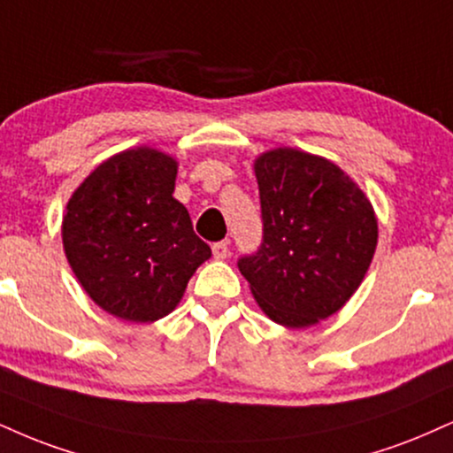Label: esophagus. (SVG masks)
I'll list each match as a JSON object with an SVG mask.
<instances>
[{"label": "esophagus", "mask_w": 453, "mask_h": 453, "mask_svg": "<svg viewBox=\"0 0 453 453\" xmlns=\"http://www.w3.org/2000/svg\"><path fill=\"white\" fill-rule=\"evenodd\" d=\"M227 255H230V244H227L226 241L212 244V257H215V259H226Z\"/></svg>", "instance_id": "obj_1"}]
</instances>
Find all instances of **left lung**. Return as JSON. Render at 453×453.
Instances as JSON below:
<instances>
[{
  "mask_svg": "<svg viewBox=\"0 0 453 453\" xmlns=\"http://www.w3.org/2000/svg\"><path fill=\"white\" fill-rule=\"evenodd\" d=\"M264 238L238 259L274 323L316 325L361 285L378 244L373 206L325 157L279 147L255 160Z\"/></svg>",
  "mask_w": 453,
  "mask_h": 453,
  "instance_id": "obj_1",
  "label": "left lung"
}]
</instances>
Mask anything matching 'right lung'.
I'll list each match as a JSON object with an SVG mask.
<instances>
[{"label":"right lung","mask_w":453,"mask_h":453,"mask_svg":"<svg viewBox=\"0 0 453 453\" xmlns=\"http://www.w3.org/2000/svg\"><path fill=\"white\" fill-rule=\"evenodd\" d=\"M177 162L150 147L122 151L75 189L63 247L80 285L105 312L151 323L173 312L211 257L189 212L173 198Z\"/></svg>","instance_id":"right-lung-1"}]
</instances>
